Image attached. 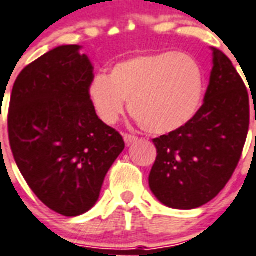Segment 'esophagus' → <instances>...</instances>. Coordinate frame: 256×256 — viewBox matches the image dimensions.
I'll return each instance as SVG.
<instances>
[{
    "label": "esophagus",
    "mask_w": 256,
    "mask_h": 256,
    "mask_svg": "<svg viewBox=\"0 0 256 256\" xmlns=\"http://www.w3.org/2000/svg\"><path fill=\"white\" fill-rule=\"evenodd\" d=\"M123 140H124V142H126V146H132V144H134L136 141H137V137L136 136H133V134H123Z\"/></svg>",
    "instance_id": "34e87169"
}]
</instances>
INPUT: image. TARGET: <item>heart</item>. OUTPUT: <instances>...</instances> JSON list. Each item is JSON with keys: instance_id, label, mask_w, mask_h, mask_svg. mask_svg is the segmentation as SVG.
<instances>
[{"instance_id": "1", "label": "heart", "mask_w": 256, "mask_h": 256, "mask_svg": "<svg viewBox=\"0 0 256 256\" xmlns=\"http://www.w3.org/2000/svg\"><path fill=\"white\" fill-rule=\"evenodd\" d=\"M204 97V74L194 58L178 52L134 56L98 74L88 98L98 118L114 124L128 110L146 132H176L196 118Z\"/></svg>"}]
</instances>
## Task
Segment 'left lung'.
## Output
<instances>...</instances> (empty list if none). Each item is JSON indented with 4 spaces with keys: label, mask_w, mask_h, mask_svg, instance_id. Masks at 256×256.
Segmentation results:
<instances>
[{
    "label": "left lung",
    "mask_w": 256,
    "mask_h": 256,
    "mask_svg": "<svg viewBox=\"0 0 256 256\" xmlns=\"http://www.w3.org/2000/svg\"><path fill=\"white\" fill-rule=\"evenodd\" d=\"M212 54L208 90L196 118L152 140L156 159L150 188L169 208H200L214 200L233 176L246 144L248 91L232 60L218 48Z\"/></svg>",
    "instance_id": "8db88e82"
}]
</instances>
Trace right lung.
<instances>
[{
	"label": "right lung",
	"instance_id": "add662e5",
	"mask_svg": "<svg viewBox=\"0 0 256 256\" xmlns=\"http://www.w3.org/2000/svg\"><path fill=\"white\" fill-rule=\"evenodd\" d=\"M80 46H60L23 69L10 94L8 134L22 176L41 202L64 216L90 210L124 150L88 98L94 68Z\"/></svg>",
	"mask_w": 256,
	"mask_h": 256
}]
</instances>
